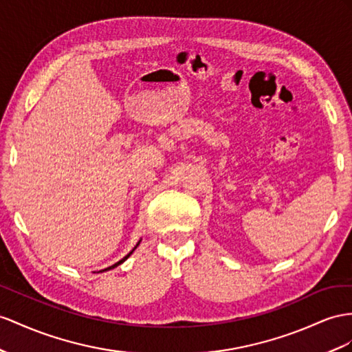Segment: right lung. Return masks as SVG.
<instances>
[{
    "instance_id": "add662e5",
    "label": "right lung",
    "mask_w": 352,
    "mask_h": 352,
    "mask_svg": "<svg viewBox=\"0 0 352 352\" xmlns=\"http://www.w3.org/2000/svg\"><path fill=\"white\" fill-rule=\"evenodd\" d=\"M140 242H141V239H140V241H138V244H137V245H135V247H133V248H132V251H131V253H129V254H126V256H124V257H123V258H122V260H119V262H117V263H114V265H113V266H110V267H105V269H102V270H99V272H105V270H110V269H114V267H116V266H119V265H120V263H123V262H124V260H126V258H128V257H129V256H131V254H132V253H133V251H135V250H137V247H138V245H140Z\"/></svg>"
}]
</instances>
